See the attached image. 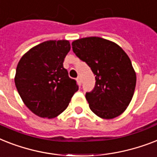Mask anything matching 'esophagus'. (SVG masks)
<instances>
[{
    "instance_id": "1",
    "label": "esophagus",
    "mask_w": 157,
    "mask_h": 157,
    "mask_svg": "<svg viewBox=\"0 0 157 157\" xmlns=\"http://www.w3.org/2000/svg\"><path fill=\"white\" fill-rule=\"evenodd\" d=\"M76 80H77L78 84L79 85V86H81V84H82V80H81V78L78 77L77 78H76Z\"/></svg>"
}]
</instances>
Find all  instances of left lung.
<instances>
[{"label":"left lung","instance_id":"8db88e82","mask_svg":"<svg viewBox=\"0 0 157 157\" xmlns=\"http://www.w3.org/2000/svg\"><path fill=\"white\" fill-rule=\"evenodd\" d=\"M72 48L96 76L93 90L86 93L91 111L105 119L121 115L136 85V74L127 54L117 44L96 36L75 40Z\"/></svg>","mask_w":157,"mask_h":157}]
</instances>
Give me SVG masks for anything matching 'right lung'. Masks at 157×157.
<instances>
[{
  "instance_id": "obj_1",
  "label": "right lung",
  "mask_w": 157,
  "mask_h": 157,
  "mask_svg": "<svg viewBox=\"0 0 157 157\" xmlns=\"http://www.w3.org/2000/svg\"><path fill=\"white\" fill-rule=\"evenodd\" d=\"M70 50L68 40L45 41L31 48L17 64L15 86L26 106L37 116H58L78 90L63 67Z\"/></svg>"
}]
</instances>
